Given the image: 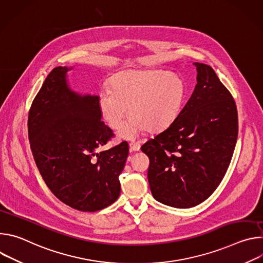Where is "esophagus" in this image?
<instances>
[{
    "label": "esophagus",
    "mask_w": 263,
    "mask_h": 263,
    "mask_svg": "<svg viewBox=\"0 0 263 263\" xmlns=\"http://www.w3.org/2000/svg\"><path fill=\"white\" fill-rule=\"evenodd\" d=\"M130 148L131 151H138V149L140 148V142L139 141H135V140H132L130 142Z\"/></svg>",
    "instance_id": "1"
}]
</instances>
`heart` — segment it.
<instances>
[{
	"label": "heart",
	"instance_id": "1",
	"mask_svg": "<svg viewBox=\"0 0 263 263\" xmlns=\"http://www.w3.org/2000/svg\"><path fill=\"white\" fill-rule=\"evenodd\" d=\"M110 86L100 95V112L107 125L117 130L129 107L131 117L119 131L125 139H133L145 128L159 131L168 127L179 116L185 98L183 80L161 70H125L112 78Z\"/></svg>",
	"mask_w": 263,
	"mask_h": 263
}]
</instances>
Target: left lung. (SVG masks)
<instances>
[{"label": "left lung", "mask_w": 263, "mask_h": 263, "mask_svg": "<svg viewBox=\"0 0 263 263\" xmlns=\"http://www.w3.org/2000/svg\"><path fill=\"white\" fill-rule=\"evenodd\" d=\"M195 90L177 119L141 145L147 180L160 203L191 208L217 189L231 162L238 135L235 101L211 66L196 62Z\"/></svg>", "instance_id": "left-lung-1"}]
</instances>
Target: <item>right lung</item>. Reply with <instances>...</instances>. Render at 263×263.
I'll list each match as a JSON object with an SVG mask.
<instances>
[{"label": "right lung", "instance_id": "1", "mask_svg": "<svg viewBox=\"0 0 263 263\" xmlns=\"http://www.w3.org/2000/svg\"><path fill=\"white\" fill-rule=\"evenodd\" d=\"M69 69L53 68L34 98L28 117L30 147L54 196L73 209L95 212L118 200L129 144L123 141L97 153L115 134L101 120L99 97L68 88Z\"/></svg>", "mask_w": 263, "mask_h": 263}]
</instances>
